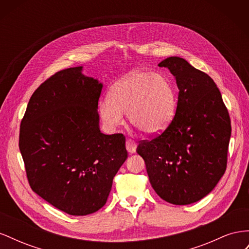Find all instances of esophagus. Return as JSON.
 <instances>
[{
  "label": "esophagus",
  "instance_id": "34e87169",
  "mask_svg": "<svg viewBox=\"0 0 249 249\" xmlns=\"http://www.w3.org/2000/svg\"><path fill=\"white\" fill-rule=\"evenodd\" d=\"M125 147H126L127 152H129L130 154H133V153L136 152L137 144H136V142H135L134 140L126 139V141H125Z\"/></svg>",
  "mask_w": 249,
  "mask_h": 249
}]
</instances>
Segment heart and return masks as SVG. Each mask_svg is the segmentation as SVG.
I'll use <instances>...</instances> for the list:
<instances>
[{
  "label": "heart",
  "instance_id": "1",
  "mask_svg": "<svg viewBox=\"0 0 249 249\" xmlns=\"http://www.w3.org/2000/svg\"><path fill=\"white\" fill-rule=\"evenodd\" d=\"M176 110V92L170 82L160 73L135 71L117 82L109 100L99 105L105 124L116 127L127 113L130 123L141 132L155 136L171 123Z\"/></svg>",
  "mask_w": 249,
  "mask_h": 249
}]
</instances>
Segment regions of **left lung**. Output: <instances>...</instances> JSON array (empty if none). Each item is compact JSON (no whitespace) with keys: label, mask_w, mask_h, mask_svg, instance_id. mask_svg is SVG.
Masks as SVG:
<instances>
[{"label":"left lung","mask_w":249,"mask_h":249,"mask_svg":"<svg viewBox=\"0 0 249 249\" xmlns=\"http://www.w3.org/2000/svg\"><path fill=\"white\" fill-rule=\"evenodd\" d=\"M176 78V115L162 134L140 141L156 193L172 205H190L212 191L224 175L231 133L229 111L215 82L179 57L163 60Z\"/></svg>","instance_id":"1"}]
</instances>
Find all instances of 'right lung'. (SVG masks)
Here are the masks:
<instances>
[{
	"instance_id": "1",
	"label": "right lung",
	"mask_w": 249,
	"mask_h": 249,
	"mask_svg": "<svg viewBox=\"0 0 249 249\" xmlns=\"http://www.w3.org/2000/svg\"><path fill=\"white\" fill-rule=\"evenodd\" d=\"M82 70L60 71L35 90L18 142L32 190L73 216L105 206L113 178L127 158L123 134L101 132L103 84Z\"/></svg>"
}]
</instances>
